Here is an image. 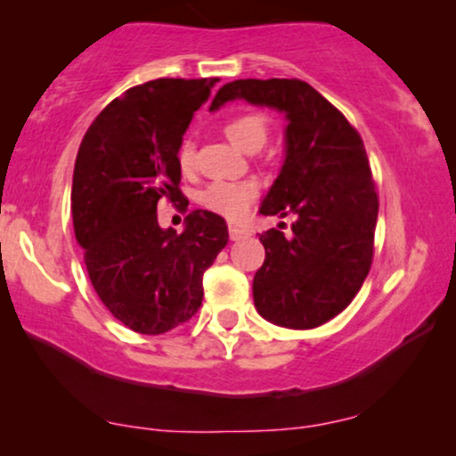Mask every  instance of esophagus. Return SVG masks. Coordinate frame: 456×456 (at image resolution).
Wrapping results in <instances>:
<instances>
[{
  "label": "esophagus",
  "mask_w": 456,
  "mask_h": 456,
  "mask_svg": "<svg viewBox=\"0 0 456 456\" xmlns=\"http://www.w3.org/2000/svg\"><path fill=\"white\" fill-rule=\"evenodd\" d=\"M228 232H230V239H232V240H242V239H247V236H248V230L240 228V226H228Z\"/></svg>",
  "instance_id": "esophagus-1"
}]
</instances>
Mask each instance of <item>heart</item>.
I'll use <instances>...</instances> for the list:
<instances>
[{
	"instance_id": "1",
	"label": "heart",
	"mask_w": 456,
	"mask_h": 456,
	"mask_svg": "<svg viewBox=\"0 0 456 456\" xmlns=\"http://www.w3.org/2000/svg\"><path fill=\"white\" fill-rule=\"evenodd\" d=\"M228 141L245 153H257L267 141V122L257 114H240L232 118L224 128ZM195 161V147L186 139L178 147V166L189 172ZM257 197L255 183H214L201 192V203L217 216L228 220H240L248 214V208Z\"/></svg>"
}]
</instances>
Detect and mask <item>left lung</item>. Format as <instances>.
<instances>
[{
    "instance_id": "1",
    "label": "left lung",
    "mask_w": 456,
    "mask_h": 456,
    "mask_svg": "<svg viewBox=\"0 0 456 456\" xmlns=\"http://www.w3.org/2000/svg\"><path fill=\"white\" fill-rule=\"evenodd\" d=\"M236 99L284 114V161L259 214L295 216L290 236L276 228L259 236L265 261L253 278L255 309L276 326L317 328L348 307L370 273L378 195L363 141L303 80H234L209 111Z\"/></svg>"
}]
</instances>
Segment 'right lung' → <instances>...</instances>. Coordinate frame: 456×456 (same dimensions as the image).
<instances>
[{
    "label": "right lung",
    "mask_w": 456,
    "mask_h": 456,
    "mask_svg": "<svg viewBox=\"0 0 456 456\" xmlns=\"http://www.w3.org/2000/svg\"><path fill=\"white\" fill-rule=\"evenodd\" d=\"M216 80L158 78L133 86L95 118L72 178L74 234L91 284L124 326L164 334L197 314L203 273L226 247L224 217L195 209L183 234L158 224V201L186 208L178 147Z\"/></svg>",
    "instance_id": "add662e5"
}]
</instances>
